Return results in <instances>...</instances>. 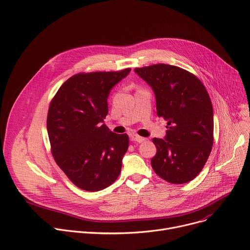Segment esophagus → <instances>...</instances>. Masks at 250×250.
<instances>
[{
	"label": "esophagus",
	"instance_id": "1",
	"mask_svg": "<svg viewBox=\"0 0 250 250\" xmlns=\"http://www.w3.org/2000/svg\"><path fill=\"white\" fill-rule=\"evenodd\" d=\"M130 140H131L132 142H137V143H143V142H145V141H146V139H145V138L140 137V135L135 134V133L130 134Z\"/></svg>",
	"mask_w": 250,
	"mask_h": 250
}]
</instances>
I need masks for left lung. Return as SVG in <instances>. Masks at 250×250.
<instances>
[{"label": "left lung", "instance_id": "8db88e82", "mask_svg": "<svg viewBox=\"0 0 250 250\" xmlns=\"http://www.w3.org/2000/svg\"><path fill=\"white\" fill-rule=\"evenodd\" d=\"M153 90L158 117L167 121L165 139L152 140L155 173L170 184L192 180L201 171L213 145V108L208 93L191 73L158 63L135 69Z\"/></svg>", "mask_w": 250, "mask_h": 250}]
</instances>
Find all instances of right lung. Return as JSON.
I'll return each instance as SVG.
<instances>
[{
  "label": "right lung",
  "instance_id": "obj_1",
  "mask_svg": "<svg viewBox=\"0 0 250 250\" xmlns=\"http://www.w3.org/2000/svg\"><path fill=\"white\" fill-rule=\"evenodd\" d=\"M129 72L75 75L51 102L47 129L53 156L72 183L83 190H102L121 173L128 135L110 131L104 120L111 88Z\"/></svg>",
  "mask_w": 250,
  "mask_h": 250
}]
</instances>
